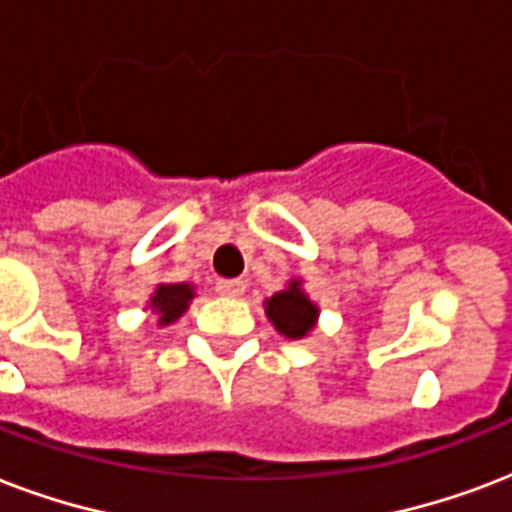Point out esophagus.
<instances>
[{"label": "esophagus", "instance_id": "1", "mask_svg": "<svg viewBox=\"0 0 512 512\" xmlns=\"http://www.w3.org/2000/svg\"><path fill=\"white\" fill-rule=\"evenodd\" d=\"M214 290H217V295H225V298H239L247 290V284L241 282V279H220V282L214 284Z\"/></svg>", "mask_w": 512, "mask_h": 512}]
</instances>
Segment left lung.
<instances>
[{
	"label": "left lung",
	"instance_id": "8db88e82",
	"mask_svg": "<svg viewBox=\"0 0 512 512\" xmlns=\"http://www.w3.org/2000/svg\"><path fill=\"white\" fill-rule=\"evenodd\" d=\"M265 314L273 322V327L287 338H303L314 327L317 319V306L300 292V282H290V287L276 292L265 303Z\"/></svg>",
	"mask_w": 512,
	"mask_h": 512
}]
</instances>
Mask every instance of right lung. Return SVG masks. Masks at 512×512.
<instances>
[{
    "label": "right lung",
    "instance_id": "1",
    "mask_svg": "<svg viewBox=\"0 0 512 512\" xmlns=\"http://www.w3.org/2000/svg\"><path fill=\"white\" fill-rule=\"evenodd\" d=\"M190 300H193L190 284H161L158 292L152 295L150 308L155 314H161V325H169L185 311Z\"/></svg>",
    "mask_w": 512,
    "mask_h": 512
}]
</instances>
